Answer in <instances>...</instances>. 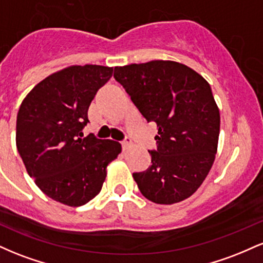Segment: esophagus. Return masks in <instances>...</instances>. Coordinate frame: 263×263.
<instances>
[{"label":"esophagus","instance_id":"1","mask_svg":"<svg viewBox=\"0 0 263 263\" xmlns=\"http://www.w3.org/2000/svg\"><path fill=\"white\" fill-rule=\"evenodd\" d=\"M121 146H122V148L125 149V151L128 149V148H131V146H132L131 138H129V137L123 138V141H121Z\"/></svg>","mask_w":263,"mask_h":263}]
</instances>
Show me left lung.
Returning a JSON list of instances; mask_svg holds the SVG:
<instances>
[{"label": "left lung", "instance_id": "1", "mask_svg": "<svg viewBox=\"0 0 263 263\" xmlns=\"http://www.w3.org/2000/svg\"><path fill=\"white\" fill-rule=\"evenodd\" d=\"M114 78L147 121L158 127L152 165L134 173L143 197L174 204L194 194L209 173L220 132V112L206 80L189 66L152 60L115 68Z\"/></svg>", "mask_w": 263, "mask_h": 263}]
</instances>
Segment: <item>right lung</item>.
Returning <instances> with one entry per match:
<instances>
[{"mask_svg": "<svg viewBox=\"0 0 263 263\" xmlns=\"http://www.w3.org/2000/svg\"><path fill=\"white\" fill-rule=\"evenodd\" d=\"M112 68L71 65L37 84L21 104L16 144L29 177L53 200L81 206L100 193L121 144L84 137L87 110Z\"/></svg>", "mask_w": 263, "mask_h": 263, "instance_id": "add662e5", "label": "right lung"}]
</instances>
